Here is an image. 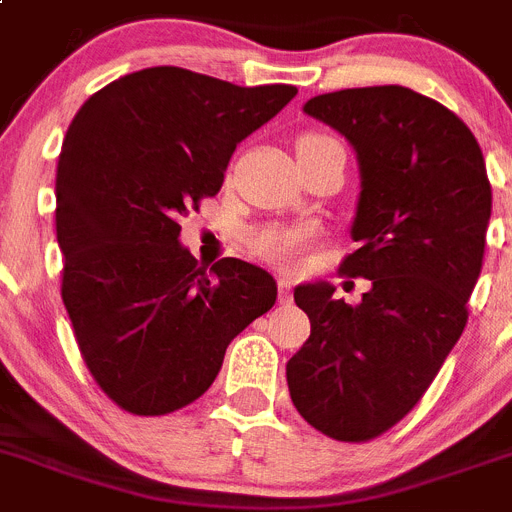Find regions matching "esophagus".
<instances>
[{"label": "esophagus", "instance_id": "1", "mask_svg": "<svg viewBox=\"0 0 512 512\" xmlns=\"http://www.w3.org/2000/svg\"><path fill=\"white\" fill-rule=\"evenodd\" d=\"M278 300L283 305H288L293 300V288H290L288 278H278Z\"/></svg>", "mask_w": 512, "mask_h": 512}]
</instances>
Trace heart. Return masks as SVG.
<instances>
[{"label":"heart","mask_w":512,"mask_h":512,"mask_svg":"<svg viewBox=\"0 0 512 512\" xmlns=\"http://www.w3.org/2000/svg\"><path fill=\"white\" fill-rule=\"evenodd\" d=\"M318 138L326 136L305 133V136H300L298 143L318 141ZM310 245H313V232L305 227H265L252 234V250L262 260L283 267V270H295V267L303 265Z\"/></svg>","instance_id":"1"}]
</instances>
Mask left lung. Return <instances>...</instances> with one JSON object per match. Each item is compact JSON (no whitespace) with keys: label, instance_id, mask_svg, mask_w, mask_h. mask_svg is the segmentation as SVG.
Here are the masks:
<instances>
[{"label":"left lung","instance_id":"left-lung-1","mask_svg":"<svg viewBox=\"0 0 512 512\" xmlns=\"http://www.w3.org/2000/svg\"><path fill=\"white\" fill-rule=\"evenodd\" d=\"M308 116L351 143L361 171L343 275L371 280L361 303L328 283L295 288L310 338L288 361L300 417L338 442H366L407 417L460 341L493 209L480 143L442 103L401 85L315 95Z\"/></svg>","mask_w":512,"mask_h":512}]
</instances>
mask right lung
Returning <instances> with one entry per match:
<instances>
[{"mask_svg":"<svg viewBox=\"0 0 512 512\" xmlns=\"http://www.w3.org/2000/svg\"><path fill=\"white\" fill-rule=\"evenodd\" d=\"M295 93L161 65L75 113L55 179L62 303L95 384L126 412L161 417L199 399L232 338L275 305L270 272L237 257L207 270L181 247L179 219L217 194L237 143Z\"/></svg>","mask_w":512,"mask_h":512,"instance_id":"1","label":"right lung"}]
</instances>
